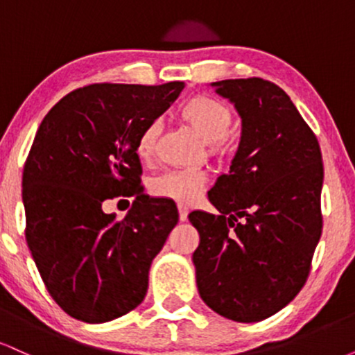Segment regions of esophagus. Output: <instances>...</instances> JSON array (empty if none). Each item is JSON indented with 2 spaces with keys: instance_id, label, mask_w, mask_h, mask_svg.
<instances>
[{
  "instance_id": "34e87169",
  "label": "esophagus",
  "mask_w": 355,
  "mask_h": 355,
  "mask_svg": "<svg viewBox=\"0 0 355 355\" xmlns=\"http://www.w3.org/2000/svg\"><path fill=\"white\" fill-rule=\"evenodd\" d=\"M178 217L183 222V220H187V215H189V207L185 205V203H178Z\"/></svg>"
}]
</instances>
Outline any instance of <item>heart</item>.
Returning a JSON list of instances; mask_svg holds the SVG:
<instances>
[{
    "label": "heart",
    "instance_id": "1",
    "mask_svg": "<svg viewBox=\"0 0 355 355\" xmlns=\"http://www.w3.org/2000/svg\"><path fill=\"white\" fill-rule=\"evenodd\" d=\"M178 118L205 144H209L211 153L223 155L227 152L229 148L227 135L234 123V112L225 103L207 95H195L178 108ZM160 135V121L153 120L145 125L137 140V153L141 160L153 157ZM205 183L207 173L203 170H168L158 175L152 182V191L157 197L191 202L198 198Z\"/></svg>",
    "mask_w": 355,
    "mask_h": 355
}]
</instances>
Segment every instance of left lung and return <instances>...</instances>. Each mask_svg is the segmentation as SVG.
I'll return each mask as SVG.
<instances>
[{
  "label": "left lung",
  "instance_id": "1",
  "mask_svg": "<svg viewBox=\"0 0 355 355\" xmlns=\"http://www.w3.org/2000/svg\"><path fill=\"white\" fill-rule=\"evenodd\" d=\"M242 118L230 172L209 191L218 215H189L200 234L197 287L211 311L235 322L274 315L311 274L322 234L324 165L317 137L282 88L262 78L211 83Z\"/></svg>",
  "mask_w": 355,
  "mask_h": 355
}]
</instances>
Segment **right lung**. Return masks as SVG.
<instances>
[{
  "instance_id": "right-lung-1",
  "label": "right lung",
  "mask_w": 355,
  "mask_h": 355,
  "mask_svg": "<svg viewBox=\"0 0 355 355\" xmlns=\"http://www.w3.org/2000/svg\"><path fill=\"white\" fill-rule=\"evenodd\" d=\"M182 89L183 81L88 85L63 96L36 132L23 170L24 235L48 294L73 319L101 324L145 299L178 210L144 193L137 140ZM113 196L136 198L125 219L101 209Z\"/></svg>"
}]
</instances>
